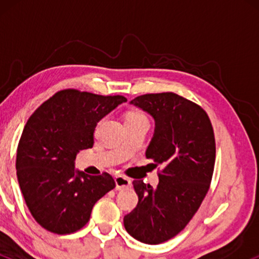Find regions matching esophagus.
Returning <instances> with one entry per match:
<instances>
[{
	"mask_svg": "<svg viewBox=\"0 0 259 259\" xmlns=\"http://www.w3.org/2000/svg\"><path fill=\"white\" fill-rule=\"evenodd\" d=\"M114 180H115V189L117 190L127 189V187L132 186V179L124 177V175H117V177L114 178Z\"/></svg>",
	"mask_w": 259,
	"mask_h": 259,
	"instance_id": "1",
	"label": "esophagus"
}]
</instances>
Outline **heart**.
<instances>
[{
  "instance_id": "b5f03b06",
  "label": "heart",
  "mask_w": 259,
  "mask_h": 259,
  "mask_svg": "<svg viewBox=\"0 0 259 259\" xmlns=\"http://www.w3.org/2000/svg\"><path fill=\"white\" fill-rule=\"evenodd\" d=\"M127 119H138V120H147V118L145 117L142 113H139V112H134V113H130L129 115H127L126 120Z\"/></svg>"
}]
</instances>
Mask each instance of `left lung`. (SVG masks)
<instances>
[{
	"label": "left lung",
	"instance_id": "1",
	"mask_svg": "<svg viewBox=\"0 0 259 259\" xmlns=\"http://www.w3.org/2000/svg\"><path fill=\"white\" fill-rule=\"evenodd\" d=\"M130 103L153 117L146 157L162 169L157 187L133 181L139 202L124 217V227L139 241L158 245L177 236L206 197L215 163L214 132L201 106L174 92L141 95Z\"/></svg>",
	"mask_w": 259,
	"mask_h": 259
}]
</instances>
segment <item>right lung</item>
Listing matches in <instances>:
<instances>
[{"instance_id": "1", "label": "right lung", "mask_w": 259, "mask_h": 259, "mask_svg": "<svg viewBox=\"0 0 259 259\" xmlns=\"http://www.w3.org/2000/svg\"><path fill=\"white\" fill-rule=\"evenodd\" d=\"M126 99L58 91L30 115L17 148V178L31 215L51 233H75L94 204L115 187L112 175L74 169L79 151L94 146L97 123Z\"/></svg>"}]
</instances>
